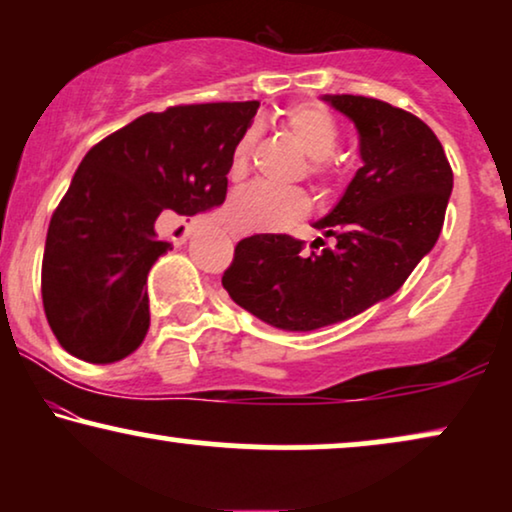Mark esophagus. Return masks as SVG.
<instances>
[{"instance_id": "34e87169", "label": "esophagus", "mask_w": 512, "mask_h": 512, "mask_svg": "<svg viewBox=\"0 0 512 512\" xmlns=\"http://www.w3.org/2000/svg\"><path fill=\"white\" fill-rule=\"evenodd\" d=\"M228 235L233 237V240H240V237H242L240 230H235V228H228Z\"/></svg>"}]
</instances>
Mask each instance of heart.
Instances as JSON below:
<instances>
[{
	"mask_svg": "<svg viewBox=\"0 0 512 512\" xmlns=\"http://www.w3.org/2000/svg\"><path fill=\"white\" fill-rule=\"evenodd\" d=\"M284 130L296 142L312 163V177L319 186L331 188L340 179V167L333 163L338 149L340 130L335 118L317 102H300L284 114ZM254 135L240 137L230 156V179H242L249 167V153ZM310 212V200L300 191H277V188L254 186L237 193L228 205V216L240 230L263 233V230H282L303 219Z\"/></svg>",
	"mask_w": 512,
	"mask_h": 512,
	"instance_id": "obj_1",
	"label": "heart"
}]
</instances>
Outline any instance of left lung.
<instances>
[{"instance_id":"1","label":"left lung","mask_w":512,"mask_h":512,"mask_svg":"<svg viewBox=\"0 0 512 512\" xmlns=\"http://www.w3.org/2000/svg\"><path fill=\"white\" fill-rule=\"evenodd\" d=\"M321 100L354 123L363 163L314 221L335 247L307 256L289 235H251L221 279L237 305L279 331H317L394 296L438 242L452 193L443 144L417 116L373 97Z\"/></svg>"}]
</instances>
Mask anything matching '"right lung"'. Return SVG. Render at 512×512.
<instances>
[{
  "label": "right lung",
  "instance_id": "1",
  "mask_svg": "<svg viewBox=\"0 0 512 512\" xmlns=\"http://www.w3.org/2000/svg\"><path fill=\"white\" fill-rule=\"evenodd\" d=\"M258 102H214L144 114L83 156L55 209L41 263L46 319L88 363L135 352L149 331L146 277L172 249L156 233L167 214L221 207L230 156Z\"/></svg>",
  "mask_w": 512,
  "mask_h": 512
}]
</instances>
